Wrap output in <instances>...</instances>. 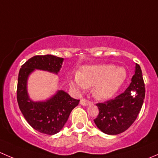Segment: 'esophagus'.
<instances>
[{"label": "esophagus", "instance_id": "34e87169", "mask_svg": "<svg viewBox=\"0 0 158 158\" xmlns=\"http://www.w3.org/2000/svg\"><path fill=\"white\" fill-rule=\"evenodd\" d=\"M80 104L82 105V106H89V105H92V103L90 101H89V100L85 99V98H82V99H81L80 101Z\"/></svg>", "mask_w": 158, "mask_h": 158}]
</instances>
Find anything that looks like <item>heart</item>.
I'll return each mask as SVG.
<instances>
[{
	"instance_id": "heart-1",
	"label": "heart",
	"mask_w": 158,
	"mask_h": 158,
	"mask_svg": "<svg viewBox=\"0 0 158 158\" xmlns=\"http://www.w3.org/2000/svg\"><path fill=\"white\" fill-rule=\"evenodd\" d=\"M127 78L123 67L112 64L84 66L77 75L72 77L69 85L78 91L92 86V92L99 99H109L119 90Z\"/></svg>"
}]
</instances>
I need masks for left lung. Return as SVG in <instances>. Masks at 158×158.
<instances>
[{"label": "left lung", "instance_id": "obj_1", "mask_svg": "<svg viewBox=\"0 0 158 158\" xmlns=\"http://www.w3.org/2000/svg\"><path fill=\"white\" fill-rule=\"evenodd\" d=\"M145 95V87L141 67L136 63L131 82L123 93L113 99L98 103L95 125L105 134L118 135L126 131L138 117Z\"/></svg>", "mask_w": 158, "mask_h": 158}]
</instances>
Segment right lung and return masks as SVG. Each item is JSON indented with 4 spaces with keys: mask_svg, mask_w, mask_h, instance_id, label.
I'll return each instance as SVG.
<instances>
[{
    "mask_svg": "<svg viewBox=\"0 0 158 158\" xmlns=\"http://www.w3.org/2000/svg\"><path fill=\"white\" fill-rule=\"evenodd\" d=\"M63 62V58L49 54L35 56L22 65L19 72L17 89L19 108L30 126L46 135H55L61 131L79 100L72 98L65 91L58 90L47 101H32L27 92L28 77L35 69L58 74Z\"/></svg>",
    "mask_w": 158,
    "mask_h": 158,
    "instance_id": "right-lung-1",
    "label": "right lung"
}]
</instances>
